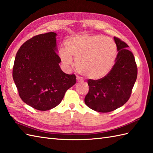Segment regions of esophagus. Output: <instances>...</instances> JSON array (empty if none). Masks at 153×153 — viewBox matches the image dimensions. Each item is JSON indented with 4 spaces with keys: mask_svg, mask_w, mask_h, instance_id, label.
<instances>
[{
    "mask_svg": "<svg viewBox=\"0 0 153 153\" xmlns=\"http://www.w3.org/2000/svg\"><path fill=\"white\" fill-rule=\"evenodd\" d=\"M76 80H77L78 82H83V80L81 79V78L79 77V76L76 77Z\"/></svg>",
    "mask_w": 153,
    "mask_h": 153,
    "instance_id": "obj_1",
    "label": "esophagus"
}]
</instances>
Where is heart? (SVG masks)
<instances>
[{"label": "heart", "instance_id": "1", "mask_svg": "<svg viewBox=\"0 0 153 153\" xmlns=\"http://www.w3.org/2000/svg\"><path fill=\"white\" fill-rule=\"evenodd\" d=\"M65 47L59 53L63 66L70 68L74 59L79 72L91 79L106 75L117 55L116 43L108 37L71 36L65 42Z\"/></svg>", "mask_w": 153, "mask_h": 153}]
</instances>
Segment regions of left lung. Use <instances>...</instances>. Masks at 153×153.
<instances>
[{"label": "left lung", "mask_w": 153, "mask_h": 153, "mask_svg": "<svg viewBox=\"0 0 153 153\" xmlns=\"http://www.w3.org/2000/svg\"><path fill=\"white\" fill-rule=\"evenodd\" d=\"M118 53L116 63L106 76L98 80L89 79L88 93L85 98L92 110L106 113L124 105L128 100L137 76L133 54L126 43L114 37Z\"/></svg>", "instance_id": "8db88e82"}]
</instances>
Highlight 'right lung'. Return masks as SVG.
<instances>
[{"label": "right lung", "instance_id": "obj_1", "mask_svg": "<svg viewBox=\"0 0 153 153\" xmlns=\"http://www.w3.org/2000/svg\"><path fill=\"white\" fill-rule=\"evenodd\" d=\"M57 33L40 34L27 40L16 55L12 76L24 102L36 110H51L60 104L76 83L74 74L59 66Z\"/></svg>", "mask_w": 153, "mask_h": 153}]
</instances>
